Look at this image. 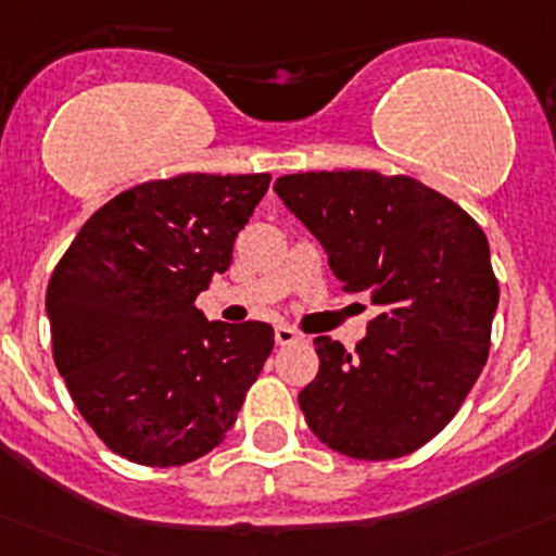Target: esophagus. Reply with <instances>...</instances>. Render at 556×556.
Returning <instances> with one entry per match:
<instances>
[{"instance_id": "1", "label": "esophagus", "mask_w": 556, "mask_h": 556, "mask_svg": "<svg viewBox=\"0 0 556 556\" xmlns=\"http://www.w3.org/2000/svg\"><path fill=\"white\" fill-rule=\"evenodd\" d=\"M300 341V332L289 325H278L275 327V343L278 346H289V343H298Z\"/></svg>"}]
</instances>
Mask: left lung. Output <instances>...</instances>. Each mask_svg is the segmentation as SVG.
Here are the masks:
<instances>
[{"label":"left lung","mask_w":556,"mask_h":556,"mask_svg":"<svg viewBox=\"0 0 556 556\" xmlns=\"http://www.w3.org/2000/svg\"><path fill=\"white\" fill-rule=\"evenodd\" d=\"M275 193L321 242L343 292L379 316L354 352L316 338L298 395L311 431L363 462L406 456L464 404L489 357L500 283L483 229L437 190L379 172H305Z\"/></svg>","instance_id":"left-lung-1"}]
</instances>
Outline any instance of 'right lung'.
<instances>
[{
    "label": "right lung",
    "instance_id": "right-lung-1",
    "mask_svg": "<svg viewBox=\"0 0 556 556\" xmlns=\"http://www.w3.org/2000/svg\"><path fill=\"white\" fill-rule=\"evenodd\" d=\"M269 174H179L114 195L56 264L46 292L54 363L73 404L128 462L179 467L220 445L273 352L267 321H207L199 292Z\"/></svg>",
    "mask_w": 556,
    "mask_h": 556
}]
</instances>
